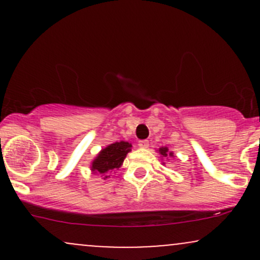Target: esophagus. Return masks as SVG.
Wrapping results in <instances>:
<instances>
[{
  "label": "esophagus",
  "instance_id": "34e87169",
  "mask_svg": "<svg viewBox=\"0 0 260 260\" xmlns=\"http://www.w3.org/2000/svg\"><path fill=\"white\" fill-rule=\"evenodd\" d=\"M138 147L139 148H143V149H145V148H148L149 147V140H139V143H138Z\"/></svg>",
  "mask_w": 260,
  "mask_h": 260
}]
</instances>
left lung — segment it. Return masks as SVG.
Masks as SVG:
<instances>
[{
    "instance_id": "1",
    "label": "left lung",
    "mask_w": 260,
    "mask_h": 260,
    "mask_svg": "<svg viewBox=\"0 0 260 260\" xmlns=\"http://www.w3.org/2000/svg\"><path fill=\"white\" fill-rule=\"evenodd\" d=\"M157 151H159L161 156H164V157H172V156H175L174 153H171V151H169L168 147H161Z\"/></svg>"
}]
</instances>
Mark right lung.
<instances>
[{
	"mask_svg": "<svg viewBox=\"0 0 260 260\" xmlns=\"http://www.w3.org/2000/svg\"><path fill=\"white\" fill-rule=\"evenodd\" d=\"M132 144L128 142H116L107 145L98 154V156L92 160L91 171L92 174L104 175V180L110 177L109 172L112 170H118L126 159V155L131 151Z\"/></svg>",
	"mask_w": 260,
	"mask_h": 260,
	"instance_id": "add662e5",
	"label": "right lung"
}]
</instances>
